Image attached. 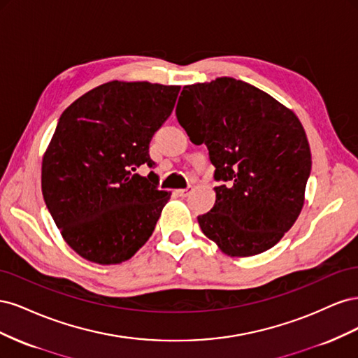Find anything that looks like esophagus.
<instances>
[{"instance_id": "34e87169", "label": "esophagus", "mask_w": 358, "mask_h": 358, "mask_svg": "<svg viewBox=\"0 0 358 358\" xmlns=\"http://www.w3.org/2000/svg\"><path fill=\"white\" fill-rule=\"evenodd\" d=\"M191 192H192V187H188V188H183V189L178 191V194H179L180 197H188Z\"/></svg>"}]
</instances>
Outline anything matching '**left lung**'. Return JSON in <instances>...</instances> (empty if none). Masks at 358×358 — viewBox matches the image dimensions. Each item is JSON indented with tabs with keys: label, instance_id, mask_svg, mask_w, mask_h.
Listing matches in <instances>:
<instances>
[{
	"label": "left lung",
	"instance_id": "8db88e82",
	"mask_svg": "<svg viewBox=\"0 0 358 358\" xmlns=\"http://www.w3.org/2000/svg\"><path fill=\"white\" fill-rule=\"evenodd\" d=\"M179 124L206 145L216 200L201 231L231 257L275 246L305 203L310 149L299 117L264 91L233 78L183 86Z\"/></svg>",
	"mask_w": 358,
	"mask_h": 358
}]
</instances>
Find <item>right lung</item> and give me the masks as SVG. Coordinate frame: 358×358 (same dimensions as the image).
<instances>
[{"label": "right lung", "mask_w": 358, "mask_h": 358, "mask_svg": "<svg viewBox=\"0 0 358 358\" xmlns=\"http://www.w3.org/2000/svg\"><path fill=\"white\" fill-rule=\"evenodd\" d=\"M180 86L107 82L62 112L43 157L41 191L64 241L99 264L131 258L152 234L170 192L149 143L167 121Z\"/></svg>", "instance_id": "obj_1"}]
</instances>
